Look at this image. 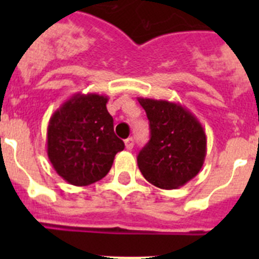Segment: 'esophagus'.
<instances>
[{
	"mask_svg": "<svg viewBox=\"0 0 259 259\" xmlns=\"http://www.w3.org/2000/svg\"><path fill=\"white\" fill-rule=\"evenodd\" d=\"M124 145H125V149L131 150L132 148H134V139H132V137H128V139H125Z\"/></svg>",
	"mask_w": 259,
	"mask_h": 259,
	"instance_id": "obj_1",
	"label": "esophagus"
}]
</instances>
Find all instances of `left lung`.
Wrapping results in <instances>:
<instances>
[{
    "label": "left lung",
    "instance_id": "1",
    "mask_svg": "<svg viewBox=\"0 0 259 259\" xmlns=\"http://www.w3.org/2000/svg\"><path fill=\"white\" fill-rule=\"evenodd\" d=\"M149 119L150 140L137 155L141 174L153 185L176 189L200 172L206 135L198 119L180 104L137 98Z\"/></svg>",
    "mask_w": 259,
    "mask_h": 259
}]
</instances>
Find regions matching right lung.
<instances>
[{"label": "right lung", "instance_id": "1", "mask_svg": "<svg viewBox=\"0 0 259 259\" xmlns=\"http://www.w3.org/2000/svg\"><path fill=\"white\" fill-rule=\"evenodd\" d=\"M107 96L76 93L53 113L47 134L48 157L67 183L85 187L107 175L124 149L114 134Z\"/></svg>", "mask_w": 259, "mask_h": 259}]
</instances>
